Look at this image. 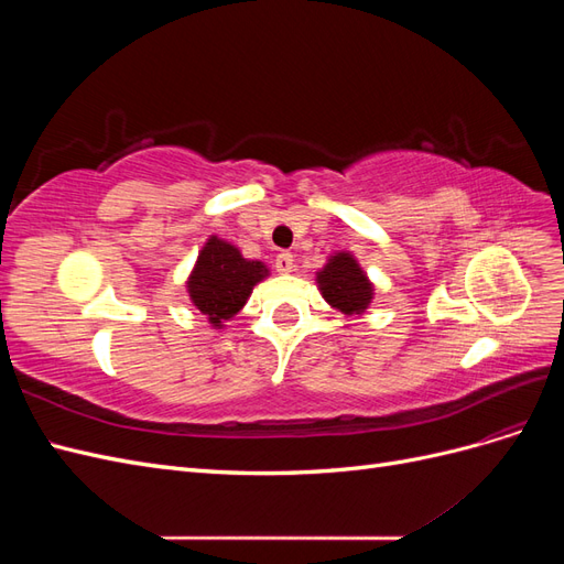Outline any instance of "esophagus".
<instances>
[{
    "instance_id": "1",
    "label": "esophagus",
    "mask_w": 564,
    "mask_h": 564,
    "mask_svg": "<svg viewBox=\"0 0 564 564\" xmlns=\"http://www.w3.org/2000/svg\"><path fill=\"white\" fill-rule=\"evenodd\" d=\"M275 268L278 272H282V275H286V272L294 270V256L289 251H282L275 256Z\"/></svg>"
}]
</instances>
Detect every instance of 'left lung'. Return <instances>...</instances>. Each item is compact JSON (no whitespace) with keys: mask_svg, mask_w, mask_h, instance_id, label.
Listing matches in <instances>:
<instances>
[{"mask_svg":"<svg viewBox=\"0 0 564 564\" xmlns=\"http://www.w3.org/2000/svg\"><path fill=\"white\" fill-rule=\"evenodd\" d=\"M322 296L346 315H360L371 301V284L350 253H336L317 275Z\"/></svg>","mask_w":564,"mask_h":564,"instance_id":"left-lung-1","label":"left lung"}]
</instances>
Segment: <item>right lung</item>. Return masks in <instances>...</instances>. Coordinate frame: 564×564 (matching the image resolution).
Wrapping results in <instances>:
<instances>
[{"mask_svg":"<svg viewBox=\"0 0 564 564\" xmlns=\"http://www.w3.org/2000/svg\"><path fill=\"white\" fill-rule=\"evenodd\" d=\"M268 270L261 261H247L232 245L209 237L197 265L187 280V294L202 315H207L214 327H224V322L242 311L251 289L261 282Z\"/></svg>","mask_w":564,"mask_h":564,"instance_id":"add662e5","label":"right lung"}]
</instances>
